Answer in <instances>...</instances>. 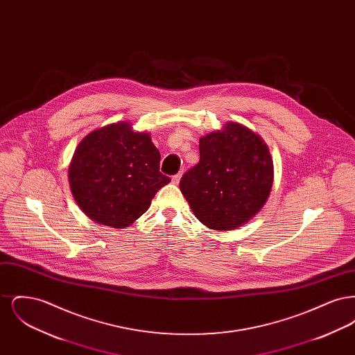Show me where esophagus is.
Listing matches in <instances>:
<instances>
[{"label": "esophagus", "mask_w": 355, "mask_h": 355, "mask_svg": "<svg viewBox=\"0 0 355 355\" xmlns=\"http://www.w3.org/2000/svg\"><path fill=\"white\" fill-rule=\"evenodd\" d=\"M180 180H181V173H178V174H175V175L171 177V182H173L174 185H178V184H180Z\"/></svg>", "instance_id": "obj_1"}]
</instances>
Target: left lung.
<instances>
[{
  "label": "left lung",
  "instance_id": "left-lung-1",
  "mask_svg": "<svg viewBox=\"0 0 355 355\" xmlns=\"http://www.w3.org/2000/svg\"><path fill=\"white\" fill-rule=\"evenodd\" d=\"M274 166L261 135L234 121L200 138V162L180 189L194 216L211 230H234L263 207Z\"/></svg>",
  "mask_w": 355,
  "mask_h": 355
}]
</instances>
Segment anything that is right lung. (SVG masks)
<instances>
[{
	"label": "right lung",
	"instance_id": "obj_1",
	"mask_svg": "<svg viewBox=\"0 0 355 355\" xmlns=\"http://www.w3.org/2000/svg\"><path fill=\"white\" fill-rule=\"evenodd\" d=\"M161 154L148 132L119 121L85 135L69 165L74 201L87 218L114 229L135 223L155 193L168 185Z\"/></svg>",
	"mask_w": 355,
	"mask_h": 355
}]
</instances>
